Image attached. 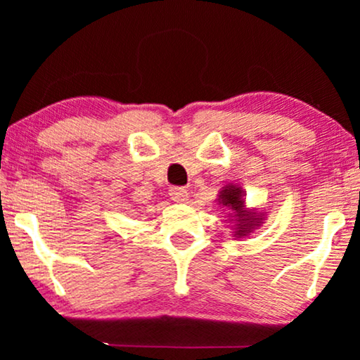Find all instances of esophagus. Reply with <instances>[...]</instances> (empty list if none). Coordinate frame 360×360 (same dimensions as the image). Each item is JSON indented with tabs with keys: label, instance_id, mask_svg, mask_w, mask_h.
<instances>
[{
	"label": "esophagus",
	"instance_id": "34e87169",
	"mask_svg": "<svg viewBox=\"0 0 360 360\" xmlns=\"http://www.w3.org/2000/svg\"><path fill=\"white\" fill-rule=\"evenodd\" d=\"M170 198L175 203H185L188 200V190L184 188V186H174V188H170Z\"/></svg>",
	"mask_w": 360,
	"mask_h": 360
}]
</instances>
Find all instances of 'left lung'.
<instances>
[{
  "instance_id": "left-lung-1",
  "label": "left lung",
  "mask_w": 360,
  "mask_h": 360,
  "mask_svg": "<svg viewBox=\"0 0 360 360\" xmlns=\"http://www.w3.org/2000/svg\"><path fill=\"white\" fill-rule=\"evenodd\" d=\"M218 205L228 210V219L233 224V238L240 239L252 234L264 223L265 213L259 210H249L245 206L244 191L240 186L228 184L221 188L218 195Z\"/></svg>"
}]
</instances>
